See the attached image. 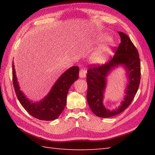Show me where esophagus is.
Instances as JSON below:
<instances>
[{
    "label": "esophagus",
    "instance_id": "obj_1",
    "mask_svg": "<svg viewBox=\"0 0 155 155\" xmlns=\"http://www.w3.org/2000/svg\"><path fill=\"white\" fill-rule=\"evenodd\" d=\"M86 74H87V71L84 68H81L79 72V77L81 78H84L86 77Z\"/></svg>",
    "mask_w": 155,
    "mask_h": 155
}]
</instances>
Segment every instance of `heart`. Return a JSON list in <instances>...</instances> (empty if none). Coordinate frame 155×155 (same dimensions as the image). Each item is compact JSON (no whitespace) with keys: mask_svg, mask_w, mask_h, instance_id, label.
Wrapping results in <instances>:
<instances>
[{"mask_svg":"<svg viewBox=\"0 0 155 155\" xmlns=\"http://www.w3.org/2000/svg\"><path fill=\"white\" fill-rule=\"evenodd\" d=\"M109 37L108 36L106 35H102L99 36L97 38V41L98 42L105 41L107 40H108ZM114 46V44L112 42H110L109 43L107 44V45L103 46V47H101L98 48V50L95 51L91 57V60L93 61L94 64H101L104 63L105 62L107 61V58L108 57V55H109L111 48Z\"/></svg>","mask_w":155,"mask_h":155,"instance_id":"obj_1","label":"heart"}]
</instances>
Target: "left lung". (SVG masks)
I'll return each instance as SVG.
<instances>
[{"label": "left lung", "instance_id": "1", "mask_svg": "<svg viewBox=\"0 0 155 155\" xmlns=\"http://www.w3.org/2000/svg\"><path fill=\"white\" fill-rule=\"evenodd\" d=\"M118 34L120 43L113 58L101 67H90L87 71V102L93 113L98 117H112L124 111L133 101L139 87L140 62L139 52L126 34L122 32H118ZM119 65H123L126 71L128 83L121 105L116 110L110 111L103 104L107 77L112 70Z\"/></svg>", "mask_w": 155, "mask_h": 155}]
</instances>
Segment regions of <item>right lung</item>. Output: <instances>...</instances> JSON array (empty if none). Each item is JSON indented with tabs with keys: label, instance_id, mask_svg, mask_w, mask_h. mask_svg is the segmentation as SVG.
Segmentation results:
<instances>
[{
	"label": "right lung",
	"instance_id": "1",
	"mask_svg": "<svg viewBox=\"0 0 155 155\" xmlns=\"http://www.w3.org/2000/svg\"><path fill=\"white\" fill-rule=\"evenodd\" d=\"M79 67H72L66 71L52 86L50 92L39 102H32L25 96L20 87L12 62V82L18 99L31 116L42 120H53L63 111L69 88L78 78Z\"/></svg>",
	"mask_w": 155,
	"mask_h": 155
}]
</instances>
